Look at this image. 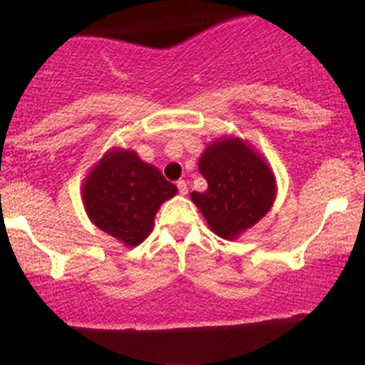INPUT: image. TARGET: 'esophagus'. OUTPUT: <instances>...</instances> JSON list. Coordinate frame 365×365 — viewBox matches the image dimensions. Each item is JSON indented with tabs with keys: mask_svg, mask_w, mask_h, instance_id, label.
Segmentation results:
<instances>
[{
	"mask_svg": "<svg viewBox=\"0 0 365 365\" xmlns=\"http://www.w3.org/2000/svg\"><path fill=\"white\" fill-rule=\"evenodd\" d=\"M178 190L181 195H187V184L184 181H178Z\"/></svg>",
	"mask_w": 365,
	"mask_h": 365,
	"instance_id": "1",
	"label": "esophagus"
}]
</instances>
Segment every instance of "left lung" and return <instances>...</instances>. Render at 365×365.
<instances>
[{
    "label": "left lung",
    "instance_id": "1",
    "mask_svg": "<svg viewBox=\"0 0 365 365\" xmlns=\"http://www.w3.org/2000/svg\"><path fill=\"white\" fill-rule=\"evenodd\" d=\"M198 170L207 190L193 191L191 200L220 237L237 239L272 207L276 178L264 156L240 138H217L207 145Z\"/></svg>",
    "mask_w": 365,
    "mask_h": 365
}]
</instances>
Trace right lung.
Returning a JSON list of instances; mask_svg holds the SVG:
<instances>
[{"mask_svg": "<svg viewBox=\"0 0 365 365\" xmlns=\"http://www.w3.org/2000/svg\"><path fill=\"white\" fill-rule=\"evenodd\" d=\"M175 193V184L130 149L108 151L82 184L89 220L131 247L151 234L158 209Z\"/></svg>", "mask_w": 365, "mask_h": 365, "instance_id": "right-lung-1", "label": "right lung"}]
</instances>
